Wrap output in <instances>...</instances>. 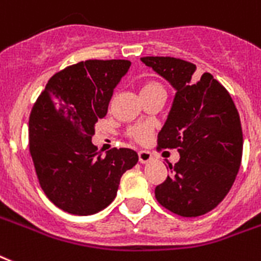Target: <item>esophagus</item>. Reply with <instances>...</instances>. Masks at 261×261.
<instances>
[{"label": "esophagus", "instance_id": "34e87169", "mask_svg": "<svg viewBox=\"0 0 261 261\" xmlns=\"http://www.w3.org/2000/svg\"><path fill=\"white\" fill-rule=\"evenodd\" d=\"M151 159H152L151 152L145 151V149H140V151H139V160H140V163H148Z\"/></svg>", "mask_w": 261, "mask_h": 261}]
</instances>
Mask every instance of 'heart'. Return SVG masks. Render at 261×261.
Instances as JSON below:
<instances>
[{
	"label": "heart",
	"mask_w": 261,
	"mask_h": 261,
	"mask_svg": "<svg viewBox=\"0 0 261 261\" xmlns=\"http://www.w3.org/2000/svg\"><path fill=\"white\" fill-rule=\"evenodd\" d=\"M158 90H163V86L160 83L155 82V81H147L140 87L141 95H147L149 93H153V91ZM126 133H128V136L132 140L137 141V143H145L149 139V136H151V126L147 124L133 125V126L128 129Z\"/></svg>",
	"instance_id": "1"
}]
</instances>
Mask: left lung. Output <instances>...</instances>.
Masks as SVG:
<instances>
[{"label":"left lung","mask_w":261,"mask_h":261,"mask_svg":"<svg viewBox=\"0 0 261 261\" xmlns=\"http://www.w3.org/2000/svg\"><path fill=\"white\" fill-rule=\"evenodd\" d=\"M174 87L158 149H178L180 159L155 189L160 205L180 217L209 213L232 189L243 156V129L228 90L209 72L194 78L195 64L170 56L141 58Z\"/></svg>","instance_id":"1"}]
</instances>
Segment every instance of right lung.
Instances as JSON below:
<instances>
[{"label": "right lung", "instance_id": "obj_1", "mask_svg": "<svg viewBox=\"0 0 261 261\" xmlns=\"http://www.w3.org/2000/svg\"><path fill=\"white\" fill-rule=\"evenodd\" d=\"M129 60H86L56 72L31 112L29 152L47 198L59 209L90 216L109 206L139 156L129 148L102 155L91 143Z\"/></svg>", "mask_w": 261, "mask_h": 261}]
</instances>
